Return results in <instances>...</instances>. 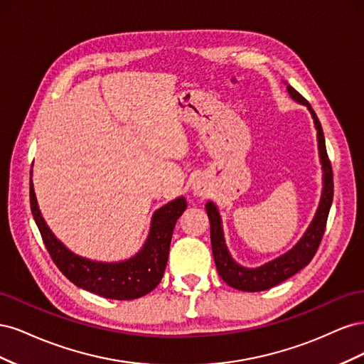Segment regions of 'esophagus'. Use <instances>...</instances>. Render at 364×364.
I'll use <instances>...</instances> for the list:
<instances>
[{"mask_svg": "<svg viewBox=\"0 0 364 364\" xmlns=\"http://www.w3.org/2000/svg\"><path fill=\"white\" fill-rule=\"evenodd\" d=\"M193 190H194L197 194H203V193H205V190H206V186L203 185V182H200V181H196V182L193 183Z\"/></svg>", "mask_w": 364, "mask_h": 364, "instance_id": "1", "label": "esophagus"}]
</instances>
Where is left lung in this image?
I'll return each mask as SVG.
<instances>
[{"label":"left lung","mask_w":364,"mask_h":364,"mask_svg":"<svg viewBox=\"0 0 364 364\" xmlns=\"http://www.w3.org/2000/svg\"><path fill=\"white\" fill-rule=\"evenodd\" d=\"M287 91L293 100L308 107V111L311 112V117L314 119V126L317 130V142H318V156H321L322 170H323L322 199H321V203H318L317 213L313 218L311 225L308 226L306 232L299 240V243H297L287 253H284V255H281L279 258L266 262L264 266L255 267V269H247V267L240 266V264H237L234 258L230 257V253L225 243L222 218H220L218 209L213 202L206 203L205 208L208 213L209 223H211V246H213V255L217 266V272L220 274V278H222L228 285L241 291L269 290L274 287V285L289 279L290 277H293V274L302 270L305 266H308L310 261L313 259V257L316 255L318 245H321L322 241L325 228H326L329 208H331V203H333V196H334L333 167L326 153L325 136H323L321 121H318L316 112L313 111L311 105L308 103L293 86H287Z\"/></svg>","instance_id":"1"}]
</instances>
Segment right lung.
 Wrapping results in <instances>:
<instances>
[{"mask_svg": "<svg viewBox=\"0 0 364 364\" xmlns=\"http://www.w3.org/2000/svg\"><path fill=\"white\" fill-rule=\"evenodd\" d=\"M31 174V171H30ZM30 206L43 245L58 269L77 287L103 296L106 299L129 301L150 293L161 282L168 261L171 235L178 218L186 208L183 197L159 208L151 217L150 232L144 246L126 261L98 262L75 255L53 235L42 218L36 194L30 179Z\"/></svg>", "mask_w": 364, "mask_h": 364, "instance_id": "1", "label": "right lung"}]
</instances>
